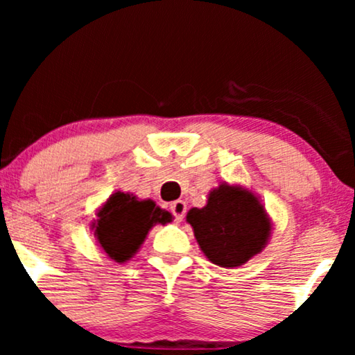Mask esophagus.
<instances>
[{"label": "esophagus", "instance_id": "1", "mask_svg": "<svg viewBox=\"0 0 355 355\" xmlns=\"http://www.w3.org/2000/svg\"><path fill=\"white\" fill-rule=\"evenodd\" d=\"M170 210H172L175 222H182L183 217H185V214H187V203L183 200L173 202L172 205H170Z\"/></svg>", "mask_w": 355, "mask_h": 355}]
</instances>
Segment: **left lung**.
Segmentation results:
<instances>
[{
    "mask_svg": "<svg viewBox=\"0 0 355 355\" xmlns=\"http://www.w3.org/2000/svg\"><path fill=\"white\" fill-rule=\"evenodd\" d=\"M187 222L207 259L227 268L243 266L260 254L272 234V220L260 198L229 183L211 190L205 207L190 209Z\"/></svg>",
    "mask_w": 355,
    "mask_h": 355,
    "instance_id": "obj_1",
    "label": "left lung"
}]
</instances>
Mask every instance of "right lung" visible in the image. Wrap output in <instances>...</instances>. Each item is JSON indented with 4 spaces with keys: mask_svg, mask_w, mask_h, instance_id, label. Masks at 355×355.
<instances>
[{
    "mask_svg": "<svg viewBox=\"0 0 355 355\" xmlns=\"http://www.w3.org/2000/svg\"><path fill=\"white\" fill-rule=\"evenodd\" d=\"M172 214L146 198L133 193L115 191L96 211L92 230L96 242L110 259L123 263L137 254L146 235L157 223L172 222Z\"/></svg>",
    "mask_w": 355,
    "mask_h": 355,
    "instance_id": "obj_1",
    "label": "right lung"
}]
</instances>
